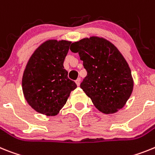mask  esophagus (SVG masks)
<instances>
[{"instance_id": "1", "label": "esophagus", "mask_w": 155, "mask_h": 155, "mask_svg": "<svg viewBox=\"0 0 155 155\" xmlns=\"http://www.w3.org/2000/svg\"><path fill=\"white\" fill-rule=\"evenodd\" d=\"M76 85H77L78 87H79V86L80 85V79H79H79H76Z\"/></svg>"}]
</instances>
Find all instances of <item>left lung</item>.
<instances>
[{"instance_id":"left-lung-1","label":"left lung","mask_w":155,"mask_h":155,"mask_svg":"<svg viewBox=\"0 0 155 155\" xmlns=\"http://www.w3.org/2000/svg\"><path fill=\"white\" fill-rule=\"evenodd\" d=\"M71 51L78 53L87 75L80 87L95 107L112 114L124 107L130 98L134 80L126 59L114 44L97 37L72 43Z\"/></svg>"}]
</instances>
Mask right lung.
<instances>
[{"instance_id":"add662e5","label":"right lung","mask_w":155,"mask_h":155,"mask_svg":"<svg viewBox=\"0 0 155 155\" xmlns=\"http://www.w3.org/2000/svg\"><path fill=\"white\" fill-rule=\"evenodd\" d=\"M70 41L50 40L32 54L22 76L24 97L35 111L56 115L65 104L71 91L77 87L68 78L63 63Z\"/></svg>"}]
</instances>
